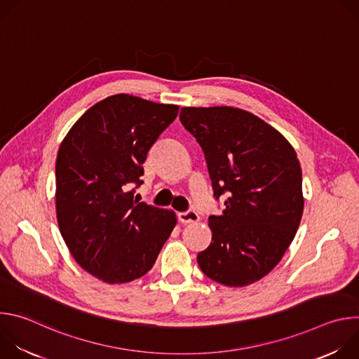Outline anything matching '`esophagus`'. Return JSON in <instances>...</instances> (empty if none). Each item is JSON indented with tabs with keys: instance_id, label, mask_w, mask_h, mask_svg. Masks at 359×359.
<instances>
[{
	"instance_id": "1",
	"label": "esophagus",
	"mask_w": 359,
	"mask_h": 359,
	"mask_svg": "<svg viewBox=\"0 0 359 359\" xmlns=\"http://www.w3.org/2000/svg\"><path fill=\"white\" fill-rule=\"evenodd\" d=\"M179 222H182L183 224H189V223H197L200 220L198 215L194 210H187V212H182L177 215Z\"/></svg>"
}]
</instances>
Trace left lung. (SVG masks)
Segmentation results:
<instances>
[{"instance_id": "left-lung-1", "label": "left lung", "mask_w": 359, "mask_h": 359, "mask_svg": "<svg viewBox=\"0 0 359 359\" xmlns=\"http://www.w3.org/2000/svg\"><path fill=\"white\" fill-rule=\"evenodd\" d=\"M180 122L206 156L220 216L209 217L210 245L197 254L201 271L227 287L267 276L298 230L302 173L290 142L259 116L231 107L182 108Z\"/></svg>"}]
</instances>
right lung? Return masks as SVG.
Instances as JSON below:
<instances>
[{"instance_id":"add662e5","label":"right lung","mask_w":359,"mask_h":359,"mask_svg":"<svg viewBox=\"0 0 359 359\" xmlns=\"http://www.w3.org/2000/svg\"><path fill=\"white\" fill-rule=\"evenodd\" d=\"M177 105L108 96L64 137L55 165L61 236L75 262L108 284L144 276L173 231L175 212L135 198L147 151L176 119Z\"/></svg>"}]
</instances>
